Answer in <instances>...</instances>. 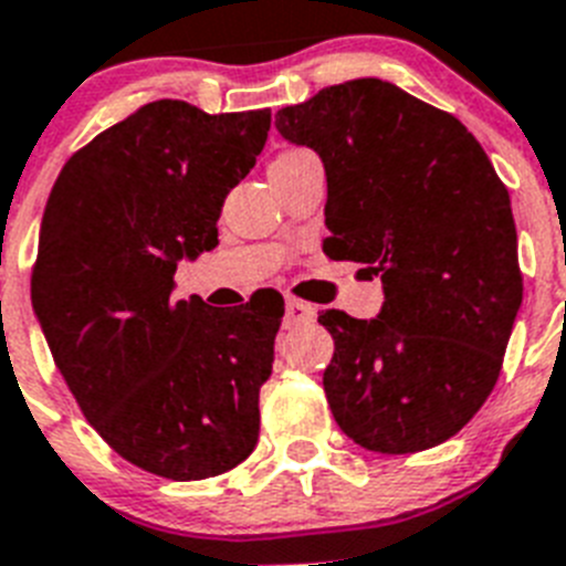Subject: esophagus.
<instances>
[{
  "mask_svg": "<svg viewBox=\"0 0 566 566\" xmlns=\"http://www.w3.org/2000/svg\"><path fill=\"white\" fill-rule=\"evenodd\" d=\"M312 319H314L312 303H306V300H297V297L286 300V328L308 326Z\"/></svg>",
  "mask_w": 566,
  "mask_h": 566,
  "instance_id": "esophagus-1",
  "label": "esophagus"
}]
</instances>
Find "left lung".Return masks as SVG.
Wrapping results in <instances>:
<instances>
[{"label":"left lung","instance_id":"obj_1","mask_svg":"<svg viewBox=\"0 0 566 566\" xmlns=\"http://www.w3.org/2000/svg\"><path fill=\"white\" fill-rule=\"evenodd\" d=\"M277 129L326 164L323 252L385 286L377 319L317 317L334 337V419L377 453L442 444L493 391L522 306L507 187L457 115L379 78L283 107Z\"/></svg>","mask_w":566,"mask_h":566}]
</instances>
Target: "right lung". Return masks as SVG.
<instances>
[{"label":"right lung","mask_w":566,"mask_h":566,"mask_svg":"<svg viewBox=\"0 0 566 566\" xmlns=\"http://www.w3.org/2000/svg\"><path fill=\"white\" fill-rule=\"evenodd\" d=\"M269 124V109L158 98L70 155L44 207L30 297L53 363L98 437L172 482L227 473L258 444L283 308L175 300L172 274L218 243Z\"/></svg>","instance_id":"1"}]
</instances>
